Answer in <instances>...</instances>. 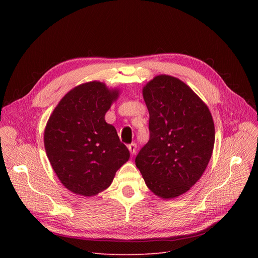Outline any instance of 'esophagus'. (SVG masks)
<instances>
[{"mask_svg": "<svg viewBox=\"0 0 258 258\" xmlns=\"http://www.w3.org/2000/svg\"><path fill=\"white\" fill-rule=\"evenodd\" d=\"M127 148H128V151H130V153H131V155L134 156L135 154H136L137 144H136V143H131V144L127 145Z\"/></svg>", "mask_w": 258, "mask_h": 258, "instance_id": "obj_1", "label": "esophagus"}]
</instances>
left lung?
Returning <instances> with one entry per match:
<instances>
[{
  "label": "left lung",
  "instance_id": "8db88e82",
  "mask_svg": "<svg viewBox=\"0 0 258 258\" xmlns=\"http://www.w3.org/2000/svg\"><path fill=\"white\" fill-rule=\"evenodd\" d=\"M150 140L135 163L151 190L163 199L188 191L205 171L214 145L207 105L180 79L159 75L143 89Z\"/></svg>",
  "mask_w": 258,
  "mask_h": 258
}]
</instances>
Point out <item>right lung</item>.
I'll return each instance as SVG.
<instances>
[{"mask_svg":"<svg viewBox=\"0 0 258 258\" xmlns=\"http://www.w3.org/2000/svg\"><path fill=\"white\" fill-rule=\"evenodd\" d=\"M118 96L92 81L71 90L50 116L44 142L48 159L62 185L91 197L111 185L130 158L115 127L104 115Z\"/></svg>","mask_w":258,"mask_h":258,"instance_id":"obj_1","label":"right lung"}]
</instances>
